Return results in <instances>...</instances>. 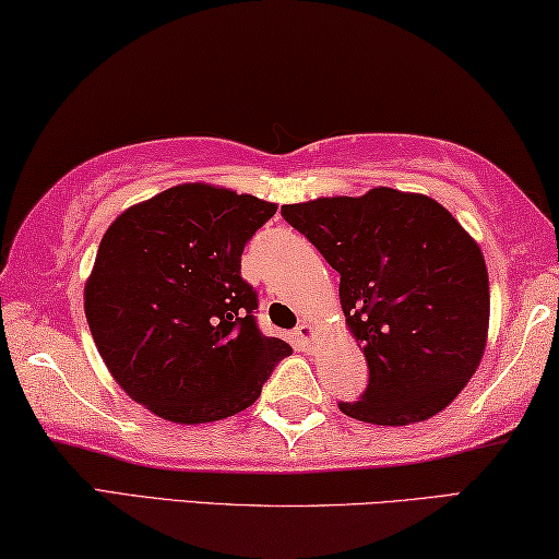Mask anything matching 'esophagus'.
<instances>
[{
    "mask_svg": "<svg viewBox=\"0 0 559 559\" xmlns=\"http://www.w3.org/2000/svg\"><path fill=\"white\" fill-rule=\"evenodd\" d=\"M295 338L301 348L309 350L311 346H314V329H311V324H299L295 331Z\"/></svg>",
    "mask_w": 559,
    "mask_h": 559,
    "instance_id": "esophagus-1",
    "label": "esophagus"
}]
</instances>
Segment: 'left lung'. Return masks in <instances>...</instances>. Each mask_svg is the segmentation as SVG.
Returning a JSON list of instances; mask_svg holds the SVG:
<instances>
[{
  "label": "left lung",
  "instance_id": "left-lung-1",
  "mask_svg": "<svg viewBox=\"0 0 559 559\" xmlns=\"http://www.w3.org/2000/svg\"><path fill=\"white\" fill-rule=\"evenodd\" d=\"M282 215L341 274V309L364 348L366 393L341 413L385 427L442 413L488 336V272L472 235L429 195L388 186L289 203Z\"/></svg>",
  "mask_w": 559,
  "mask_h": 559
}]
</instances>
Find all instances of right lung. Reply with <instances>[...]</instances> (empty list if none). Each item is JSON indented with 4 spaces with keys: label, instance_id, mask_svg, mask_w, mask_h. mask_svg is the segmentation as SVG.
<instances>
[{
    "label": "right lung",
    "instance_id": "right-lung-1",
    "mask_svg": "<svg viewBox=\"0 0 559 559\" xmlns=\"http://www.w3.org/2000/svg\"><path fill=\"white\" fill-rule=\"evenodd\" d=\"M277 205L181 183L117 215L85 282V319L107 370L169 423L242 413L292 354L254 321L240 258Z\"/></svg>",
    "mask_w": 559,
    "mask_h": 559
}]
</instances>
